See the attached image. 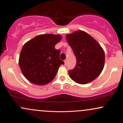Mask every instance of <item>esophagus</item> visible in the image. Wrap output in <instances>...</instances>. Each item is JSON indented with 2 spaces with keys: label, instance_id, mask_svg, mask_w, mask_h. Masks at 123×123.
Wrapping results in <instances>:
<instances>
[{
  "label": "esophagus",
  "instance_id": "34e87169",
  "mask_svg": "<svg viewBox=\"0 0 123 123\" xmlns=\"http://www.w3.org/2000/svg\"><path fill=\"white\" fill-rule=\"evenodd\" d=\"M64 62H65V65H67V63H68V61H67V60H65L64 61Z\"/></svg>",
  "mask_w": 123,
  "mask_h": 123
}]
</instances>
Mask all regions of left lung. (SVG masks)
Here are the masks:
<instances>
[{"mask_svg":"<svg viewBox=\"0 0 123 123\" xmlns=\"http://www.w3.org/2000/svg\"><path fill=\"white\" fill-rule=\"evenodd\" d=\"M76 58V65L69 70L73 80L81 84L95 80L102 72L105 63V54L98 42L90 35L77 31L66 36Z\"/></svg>","mask_w":123,"mask_h":123,"instance_id":"1","label":"left lung"}]
</instances>
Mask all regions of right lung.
<instances>
[{
    "instance_id": "add662e5",
    "label": "right lung",
    "mask_w": 123,
    "mask_h": 123,
    "mask_svg": "<svg viewBox=\"0 0 123 123\" xmlns=\"http://www.w3.org/2000/svg\"><path fill=\"white\" fill-rule=\"evenodd\" d=\"M61 39L59 35H40L24 45L19 65L28 81L42 86L54 79L59 67L64 64L60 58V50L55 49Z\"/></svg>"
}]
</instances>
